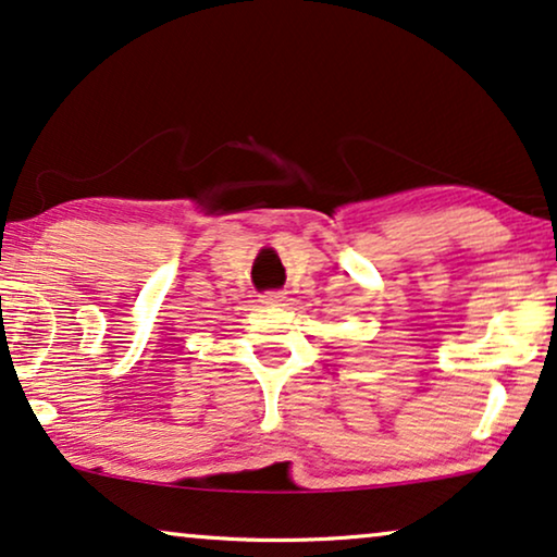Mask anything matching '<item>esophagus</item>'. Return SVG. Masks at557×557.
I'll list each match as a JSON object with an SVG mask.
<instances>
[{
  "instance_id": "obj_1",
  "label": "esophagus",
  "mask_w": 557,
  "mask_h": 557,
  "mask_svg": "<svg viewBox=\"0 0 557 557\" xmlns=\"http://www.w3.org/2000/svg\"><path fill=\"white\" fill-rule=\"evenodd\" d=\"M258 301H261L263 307H281V304L286 301V294L284 292H265L258 296Z\"/></svg>"
}]
</instances>
